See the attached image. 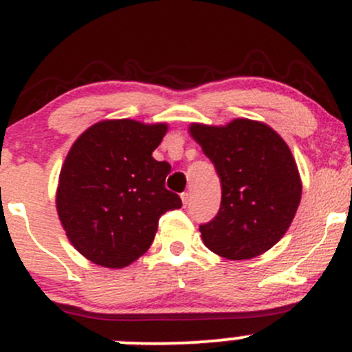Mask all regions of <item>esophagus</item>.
<instances>
[{"label": "esophagus", "mask_w": 352, "mask_h": 352, "mask_svg": "<svg viewBox=\"0 0 352 352\" xmlns=\"http://www.w3.org/2000/svg\"><path fill=\"white\" fill-rule=\"evenodd\" d=\"M180 197H182V202H184V206H187L188 202H190V192H184V194L180 195Z\"/></svg>", "instance_id": "esophagus-1"}]
</instances>
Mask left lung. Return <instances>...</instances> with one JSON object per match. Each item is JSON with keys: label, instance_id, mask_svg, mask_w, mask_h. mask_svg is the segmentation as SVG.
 <instances>
[{"label": "left lung", "instance_id": "1", "mask_svg": "<svg viewBox=\"0 0 352 352\" xmlns=\"http://www.w3.org/2000/svg\"><path fill=\"white\" fill-rule=\"evenodd\" d=\"M192 138L221 177L217 216L199 228L212 253L250 260L275 246L290 228L302 180L290 148L261 121L236 118L223 126L192 123Z\"/></svg>", "mask_w": 352, "mask_h": 352}]
</instances>
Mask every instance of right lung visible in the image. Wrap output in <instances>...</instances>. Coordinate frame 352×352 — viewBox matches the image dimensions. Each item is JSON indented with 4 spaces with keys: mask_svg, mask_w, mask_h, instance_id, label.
Wrapping results in <instances>:
<instances>
[{
    "mask_svg": "<svg viewBox=\"0 0 352 352\" xmlns=\"http://www.w3.org/2000/svg\"><path fill=\"white\" fill-rule=\"evenodd\" d=\"M166 131V123L102 120L70 146L55 204L70 244L94 265H131L153 243L162 214L182 207L165 188L170 165L151 157Z\"/></svg>",
    "mask_w": 352,
    "mask_h": 352,
    "instance_id": "1",
    "label": "right lung"
}]
</instances>
